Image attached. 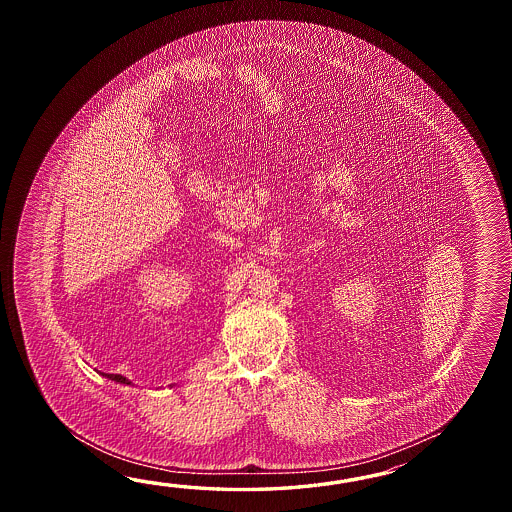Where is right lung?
<instances>
[{
    "label": "right lung",
    "mask_w": 512,
    "mask_h": 512,
    "mask_svg": "<svg viewBox=\"0 0 512 512\" xmlns=\"http://www.w3.org/2000/svg\"><path fill=\"white\" fill-rule=\"evenodd\" d=\"M100 375H102V377H106V379H109V381H115L119 382V384H126V386H131L130 379H126L124 375H115V373H102V371H100Z\"/></svg>",
    "instance_id": "1"
}]
</instances>
